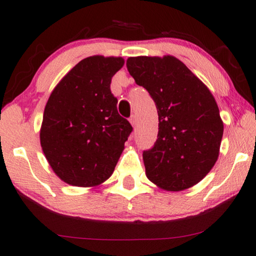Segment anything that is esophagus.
<instances>
[{"mask_svg":"<svg viewBox=\"0 0 256 256\" xmlns=\"http://www.w3.org/2000/svg\"><path fill=\"white\" fill-rule=\"evenodd\" d=\"M129 122H130L132 126L136 124V116H135V115H132V116L129 118Z\"/></svg>","mask_w":256,"mask_h":256,"instance_id":"1","label":"esophagus"}]
</instances>
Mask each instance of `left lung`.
Returning a JSON list of instances; mask_svg holds the SVG:
<instances>
[{
    "label": "left lung",
    "instance_id": "obj_1",
    "mask_svg": "<svg viewBox=\"0 0 256 256\" xmlns=\"http://www.w3.org/2000/svg\"><path fill=\"white\" fill-rule=\"evenodd\" d=\"M127 68L158 113V135L143 152L146 174L166 191L194 186L219 156L224 124L210 90L172 56L130 57Z\"/></svg>",
    "mask_w": 256,
    "mask_h": 256
}]
</instances>
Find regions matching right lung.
<instances>
[{
	"label": "right lung",
	"instance_id": "1",
	"mask_svg": "<svg viewBox=\"0 0 256 256\" xmlns=\"http://www.w3.org/2000/svg\"><path fill=\"white\" fill-rule=\"evenodd\" d=\"M121 57L92 56L79 62L48 98L40 146L54 174L73 186H98L113 174L132 130L118 113L112 76Z\"/></svg>",
	"mask_w": 256,
	"mask_h": 256
}]
</instances>
